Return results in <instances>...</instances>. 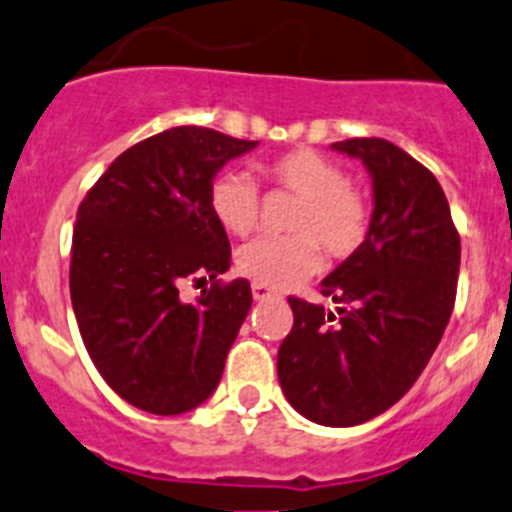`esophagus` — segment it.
<instances>
[{
    "mask_svg": "<svg viewBox=\"0 0 512 512\" xmlns=\"http://www.w3.org/2000/svg\"><path fill=\"white\" fill-rule=\"evenodd\" d=\"M252 296H255V301H265L270 296H278V293L270 286H265V283H252Z\"/></svg>",
    "mask_w": 512,
    "mask_h": 512,
    "instance_id": "1",
    "label": "esophagus"
}]
</instances>
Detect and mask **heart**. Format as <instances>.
Here are the masks:
<instances>
[{"label":"heart","mask_w":512,"mask_h":512,"mask_svg":"<svg viewBox=\"0 0 512 512\" xmlns=\"http://www.w3.org/2000/svg\"><path fill=\"white\" fill-rule=\"evenodd\" d=\"M265 175L299 195L288 237H260L237 255L239 273L273 288L296 286L322 262V247L332 257L353 255L366 239L368 203L345 182L340 164L311 149H293L265 164ZM208 206L213 219L234 237H247L257 224L260 195L247 172L226 170L211 182Z\"/></svg>","instance_id":"obj_1"}]
</instances>
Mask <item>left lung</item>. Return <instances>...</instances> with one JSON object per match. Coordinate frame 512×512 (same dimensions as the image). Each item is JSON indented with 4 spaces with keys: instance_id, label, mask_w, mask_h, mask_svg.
<instances>
[{
    "instance_id": "8db88e82",
    "label": "left lung",
    "mask_w": 512,
    "mask_h": 512,
    "mask_svg": "<svg viewBox=\"0 0 512 512\" xmlns=\"http://www.w3.org/2000/svg\"><path fill=\"white\" fill-rule=\"evenodd\" d=\"M371 175L366 239L322 281L337 314L288 299L293 327L278 350L291 407L327 428L373 420L412 389L451 319L461 239L435 175L386 139L332 144Z\"/></svg>"
}]
</instances>
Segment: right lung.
<instances>
[{
    "label": "right lung",
    "instance_id": "add662e5",
    "mask_svg": "<svg viewBox=\"0 0 512 512\" xmlns=\"http://www.w3.org/2000/svg\"><path fill=\"white\" fill-rule=\"evenodd\" d=\"M257 141L177 126L131 146L77 211L71 239V306L84 348L118 397L151 415H182L211 397L252 306L229 270L226 231L208 190L229 159ZM212 281L195 305L182 280Z\"/></svg>",
    "mask_w": 512,
    "mask_h": 512
}]
</instances>
